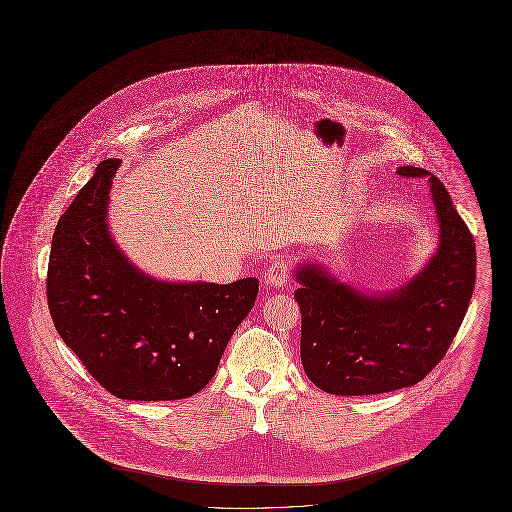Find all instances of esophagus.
<instances>
[{"label": "esophagus", "instance_id": "1", "mask_svg": "<svg viewBox=\"0 0 512 512\" xmlns=\"http://www.w3.org/2000/svg\"><path fill=\"white\" fill-rule=\"evenodd\" d=\"M290 282V265L284 257H274L265 272V284L268 288H284Z\"/></svg>", "mask_w": 512, "mask_h": 512}]
</instances>
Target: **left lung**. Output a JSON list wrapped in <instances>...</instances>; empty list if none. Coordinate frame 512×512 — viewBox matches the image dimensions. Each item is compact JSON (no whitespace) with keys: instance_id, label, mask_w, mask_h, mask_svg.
<instances>
[{"instance_id":"8db88e82","label":"left lung","mask_w":512,"mask_h":512,"mask_svg":"<svg viewBox=\"0 0 512 512\" xmlns=\"http://www.w3.org/2000/svg\"><path fill=\"white\" fill-rule=\"evenodd\" d=\"M397 174L430 176L439 245L422 272L393 293L366 295L317 265L295 270L301 363L332 395H374L424 380L457 336L474 292L476 245L445 186L418 167Z\"/></svg>"}]
</instances>
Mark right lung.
Here are the masks:
<instances>
[{"mask_svg":"<svg viewBox=\"0 0 512 512\" xmlns=\"http://www.w3.org/2000/svg\"><path fill=\"white\" fill-rule=\"evenodd\" d=\"M119 159L101 161L55 226L49 313L63 341L119 399L172 401L203 390L234 330L251 311L259 280L171 284L134 267L107 228Z\"/></svg>","mask_w":512,"mask_h":512,"instance_id":"add662e5","label":"right lung"}]
</instances>
